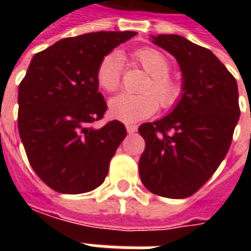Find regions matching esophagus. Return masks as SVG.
<instances>
[{"instance_id":"34e87169","label":"esophagus","mask_w":251,"mask_h":251,"mask_svg":"<svg viewBox=\"0 0 251 251\" xmlns=\"http://www.w3.org/2000/svg\"><path fill=\"white\" fill-rule=\"evenodd\" d=\"M126 130L129 134H133L137 131V126L136 125H126Z\"/></svg>"}]
</instances>
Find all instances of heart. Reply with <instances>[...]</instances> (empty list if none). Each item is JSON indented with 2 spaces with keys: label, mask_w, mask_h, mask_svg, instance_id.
I'll return each mask as SVG.
<instances>
[{
  "label": "heart",
  "mask_w": 251,
  "mask_h": 251,
  "mask_svg": "<svg viewBox=\"0 0 251 251\" xmlns=\"http://www.w3.org/2000/svg\"><path fill=\"white\" fill-rule=\"evenodd\" d=\"M136 60L152 76L144 94L121 93L110 99V115L125 124H134L156 113L158 102L163 107L174 106L180 98L181 87L168 76L171 64L163 53L153 48H142L134 53ZM122 59L117 52H111L100 60L97 70V82L106 91H115L121 83ZM153 92L158 97L159 100Z\"/></svg>",
  "instance_id": "b5f03b06"
}]
</instances>
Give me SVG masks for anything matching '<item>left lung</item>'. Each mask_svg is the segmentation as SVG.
<instances>
[{
    "label": "left lung",
    "mask_w": 251,
    "mask_h": 251,
    "mask_svg": "<svg viewBox=\"0 0 251 251\" xmlns=\"http://www.w3.org/2000/svg\"><path fill=\"white\" fill-rule=\"evenodd\" d=\"M176 59L181 94L174 109L138 127L145 140L138 171L151 192L184 199L210 179L226 157L239 120L238 84L207 48L179 35H151Z\"/></svg>",
    "instance_id": "1"
}]
</instances>
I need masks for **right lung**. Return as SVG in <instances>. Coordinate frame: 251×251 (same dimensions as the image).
I'll return each instance as SVG.
<instances>
[{"mask_svg":"<svg viewBox=\"0 0 251 251\" xmlns=\"http://www.w3.org/2000/svg\"><path fill=\"white\" fill-rule=\"evenodd\" d=\"M136 35L110 30L67 37L30 60L19 86V133L33 171L57 192H90L107 176L126 129L117 120L91 126L107 110L97 70Z\"/></svg>","mask_w":251,"mask_h":251,"instance_id":"obj_1","label":"right lung"}]
</instances>
